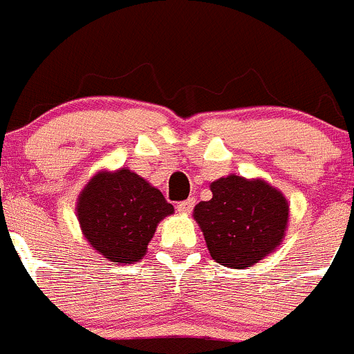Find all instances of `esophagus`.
I'll return each mask as SVG.
<instances>
[{
	"mask_svg": "<svg viewBox=\"0 0 354 354\" xmlns=\"http://www.w3.org/2000/svg\"><path fill=\"white\" fill-rule=\"evenodd\" d=\"M194 206H196V199H187V201H181V203H178L176 209L180 211V213L188 214L190 211L194 209Z\"/></svg>",
	"mask_w": 354,
	"mask_h": 354,
	"instance_id": "esophagus-1",
	"label": "esophagus"
}]
</instances>
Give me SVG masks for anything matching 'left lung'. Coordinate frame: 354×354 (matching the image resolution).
<instances>
[{"label": "left lung", "mask_w": 354, "mask_h": 354, "mask_svg": "<svg viewBox=\"0 0 354 354\" xmlns=\"http://www.w3.org/2000/svg\"><path fill=\"white\" fill-rule=\"evenodd\" d=\"M209 188L213 197L194 207V220L220 266L246 269L281 244L290 207L277 188L237 174L220 178Z\"/></svg>", "instance_id": "8db88e82"}]
</instances>
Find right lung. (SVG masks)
<instances>
[{"instance_id": "right-lung-1", "label": "right lung", "mask_w": 354, "mask_h": 354, "mask_svg": "<svg viewBox=\"0 0 354 354\" xmlns=\"http://www.w3.org/2000/svg\"><path fill=\"white\" fill-rule=\"evenodd\" d=\"M174 213L158 188L127 167L99 171L78 196L77 216L85 239L117 263L145 257L160 220Z\"/></svg>"}]
</instances>
